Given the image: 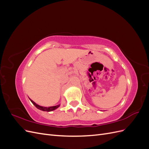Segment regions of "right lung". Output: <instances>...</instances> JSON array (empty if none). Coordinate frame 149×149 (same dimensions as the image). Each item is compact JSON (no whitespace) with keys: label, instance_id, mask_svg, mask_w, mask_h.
<instances>
[{"label":"right lung","instance_id":"obj_1","mask_svg":"<svg viewBox=\"0 0 149 149\" xmlns=\"http://www.w3.org/2000/svg\"><path fill=\"white\" fill-rule=\"evenodd\" d=\"M31 102L33 103V104L37 108V109L41 110V111H47V112H49V111H52L53 110H55L56 109H57V108L60 106V105H57V106H52V107H43V106H40L38 104H37L35 102H33L32 100H31Z\"/></svg>","mask_w":149,"mask_h":149}]
</instances>
